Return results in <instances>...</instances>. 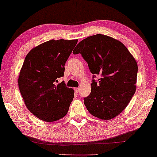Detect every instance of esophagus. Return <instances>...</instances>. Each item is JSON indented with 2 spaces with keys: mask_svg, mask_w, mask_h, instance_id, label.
I'll use <instances>...</instances> for the list:
<instances>
[{
  "mask_svg": "<svg viewBox=\"0 0 157 157\" xmlns=\"http://www.w3.org/2000/svg\"><path fill=\"white\" fill-rule=\"evenodd\" d=\"M75 91L76 92H78L79 91V88H75Z\"/></svg>",
  "mask_w": 157,
  "mask_h": 157,
  "instance_id": "1",
  "label": "esophagus"
}]
</instances>
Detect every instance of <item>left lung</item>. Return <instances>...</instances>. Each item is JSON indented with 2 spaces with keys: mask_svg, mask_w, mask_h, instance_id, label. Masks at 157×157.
Returning <instances> with one entry per match:
<instances>
[{
  "mask_svg": "<svg viewBox=\"0 0 157 157\" xmlns=\"http://www.w3.org/2000/svg\"><path fill=\"white\" fill-rule=\"evenodd\" d=\"M72 53H80L93 78L100 75L97 81L92 79L90 94L84 99L88 111L102 120L115 118L136 90L138 67L134 57L120 41L99 34L83 39Z\"/></svg>",
  "mask_w": 157,
  "mask_h": 157,
  "instance_id": "left-lung-1",
  "label": "left lung"
}]
</instances>
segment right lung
<instances>
[{
    "instance_id": "right-lung-1",
    "label": "right lung",
    "mask_w": 157,
    "mask_h": 157,
    "mask_svg": "<svg viewBox=\"0 0 157 157\" xmlns=\"http://www.w3.org/2000/svg\"><path fill=\"white\" fill-rule=\"evenodd\" d=\"M78 41L52 39L32 48L25 57L19 89L28 110L40 120L53 122L68 111L74 90L64 82H56L64 75L65 62Z\"/></svg>"
}]
</instances>
